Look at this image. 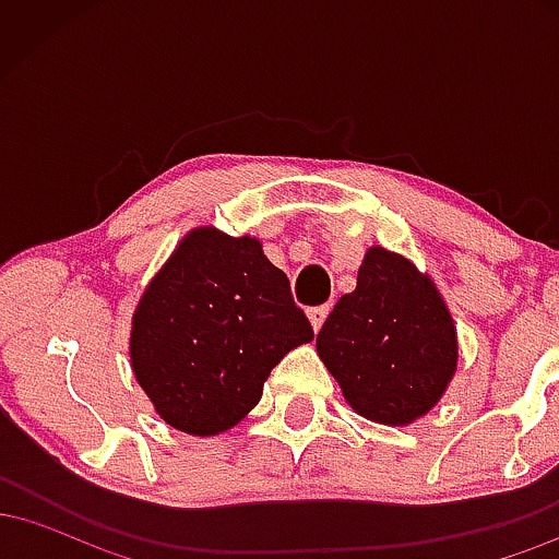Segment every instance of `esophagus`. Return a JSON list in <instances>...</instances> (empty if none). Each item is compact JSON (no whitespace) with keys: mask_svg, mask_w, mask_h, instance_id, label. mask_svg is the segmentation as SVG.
Segmentation results:
<instances>
[{"mask_svg":"<svg viewBox=\"0 0 559 559\" xmlns=\"http://www.w3.org/2000/svg\"><path fill=\"white\" fill-rule=\"evenodd\" d=\"M325 316H329V305H320V307H312V310H307L312 331H320V325L325 323Z\"/></svg>","mask_w":559,"mask_h":559,"instance_id":"1","label":"esophagus"}]
</instances>
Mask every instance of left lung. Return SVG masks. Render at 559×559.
Instances as JSON below:
<instances>
[{
  "label": "left lung",
  "instance_id": "left-lung-1",
  "mask_svg": "<svg viewBox=\"0 0 559 559\" xmlns=\"http://www.w3.org/2000/svg\"><path fill=\"white\" fill-rule=\"evenodd\" d=\"M318 357L346 404L383 426L431 413L457 370V325L428 273L370 247L357 286L336 301L318 333Z\"/></svg>",
  "mask_w": 559,
  "mask_h": 559
}]
</instances>
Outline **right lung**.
<instances>
[{"mask_svg": "<svg viewBox=\"0 0 559 559\" xmlns=\"http://www.w3.org/2000/svg\"><path fill=\"white\" fill-rule=\"evenodd\" d=\"M307 342L310 320L258 236L199 226L141 294L128 357L170 428L217 436L258 407L271 370Z\"/></svg>", "mask_w": 559, "mask_h": 559, "instance_id": "1", "label": "right lung"}]
</instances>
